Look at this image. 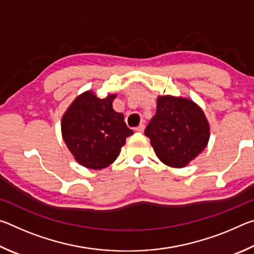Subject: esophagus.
I'll return each mask as SVG.
<instances>
[{
    "mask_svg": "<svg viewBox=\"0 0 254 254\" xmlns=\"http://www.w3.org/2000/svg\"><path fill=\"white\" fill-rule=\"evenodd\" d=\"M135 131L136 132H143L144 131V124H139V126H137L136 127H135Z\"/></svg>",
    "mask_w": 254,
    "mask_h": 254,
    "instance_id": "34e87169",
    "label": "esophagus"
}]
</instances>
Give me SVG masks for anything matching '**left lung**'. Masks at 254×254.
<instances>
[{
	"label": "left lung",
	"mask_w": 254,
	"mask_h": 254,
	"mask_svg": "<svg viewBox=\"0 0 254 254\" xmlns=\"http://www.w3.org/2000/svg\"><path fill=\"white\" fill-rule=\"evenodd\" d=\"M157 157L167 166L183 168L207 145L209 126L194 102L160 96L156 115L145 127Z\"/></svg>",
	"instance_id": "left-lung-1"
}]
</instances>
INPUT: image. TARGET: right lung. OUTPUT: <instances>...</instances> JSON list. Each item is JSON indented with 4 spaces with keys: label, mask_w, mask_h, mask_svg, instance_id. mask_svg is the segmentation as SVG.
Returning a JSON list of instances; mask_svg holds the SVG:
<instances>
[{
    "label": "right lung",
    "mask_w": 254,
    "mask_h": 254,
    "mask_svg": "<svg viewBox=\"0 0 254 254\" xmlns=\"http://www.w3.org/2000/svg\"><path fill=\"white\" fill-rule=\"evenodd\" d=\"M114 98L115 95L98 98L86 92L72 102L63 117L64 141L86 168L109 167L117 160L127 137L133 134L123 114L113 110Z\"/></svg>",
    "instance_id": "obj_1"
}]
</instances>
